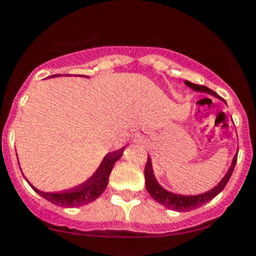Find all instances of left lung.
<instances>
[{
	"label": "left lung",
	"mask_w": 256,
	"mask_h": 256,
	"mask_svg": "<svg viewBox=\"0 0 256 256\" xmlns=\"http://www.w3.org/2000/svg\"><path fill=\"white\" fill-rule=\"evenodd\" d=\"M184 84H186L188 87L194 90V91L206 92V94H210L212 96L220 98L215 91L208 88L206 86L196 85V84L190 82V81H186ZM237 156H238V152L237 154L233 156L231 166H230V169L227 171L226 175H224V178L220 181V184H218L216 187L212 188V190H208V192L203 193V194H198V196H180V194H175V193H171V192H168V190H165L164 188L156 182V178H154L153 169H152V162L150 156H148L147 162H146V168H144L146 188H147L148 193H150V196L154 199V200L158 202L159 204H162V206L168 208V209L176 210V212H190V210H194L196 208L204 206V204H206L208 202L212 200L214 196H218V193L226 187L227 182L230 181V178H231L232 176L233 169H234L236 166V162H237Z\"/></svg>",
	"instance_id": "obj_1"
}]
</instances>
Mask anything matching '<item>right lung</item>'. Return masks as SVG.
<instances>
[{
    "label": "right lung",
    "instance_id": "1",
    "mask_svg": "<svg viewBox=\"0 0 256 256\" xmlns=\"http://www.w3.org/2000/svg\"><path fill=\"white\" fill-rule=\"evenodd\" d=\"M52 76H57V75H52ZM122 152L124 148L116 152H113V153L106 154L96 172L87 180L86 182H84L82 184L72 188V190H66L64 192L60 193H47L38 190L30 182L29 184L38 194L44 196V199H47V200L54 204V206L66 208L85 206V204L94 202V199H97L98 196L104 192L106 184H108L109 175H110L112 169H113L115 162L122 158Z\"/></svg>",
    "mask_w": 256,
    "mask_h": 256
}]
</instances>
